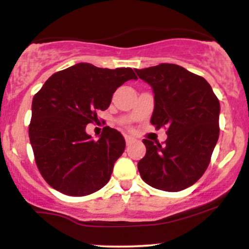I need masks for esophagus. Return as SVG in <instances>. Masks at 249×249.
<instances>
[{
    "instance_id": "34e87169",
    "label": "esophagus",
    "mask_w": 249,
    "mask_h": 249,
    "mask_svg": "<svg viewBox=\"0 0 249 249\" xmlns=\"http://www.w3.org/2000/svg\"><path fill=\"white\" fill-rule=\"evenodd\" d=\"M125 142H126V145H127V146H130V145L132 144V142H133L134 141H133V138H131V137L126 136V137H125Z\"/></svg>"
}]
</instances>
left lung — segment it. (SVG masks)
Here are the masks:
<instances>
[{
	"instance_id": "1",
	"label": "left lung",
	"mask_w": 249,
	"mask_h": 249,
	"mask_svg": "<svg viewBox=\"0 0 249 249\" xmlns=\"http://www.w3.org/2000/svg\"><path fill=\"white\" fill-rule=\"evenodd\" d=\"M151 85L154 110L151 124L166 127L167 139L142 142L146 154L138 171L146 184L166 192L192 186L210 165L219 138L220 103L204 77L170 63L134 70Z\"/></svg>"
}]
</instances>
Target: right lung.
Listing matches in <instances>:
<instances>
[{
  "label": "right lung",
  "instance_id": "obj_1",
  "mask_svg": "<svg viewBox=\"0 0 249 249\" xmlns=\"http://www.w3.org/2000/svg\"><path fill=\"white\" fill-rule=\"evenodd\" d=\"M137 79L131 68L102 69L78 63L49 77L31 105L29 138L39 173L51 187L84 196L104 187L125 150L119 131L105 126L98 141L85 132L113 92Z\"/></svg>",
  "mask_w": 249,
  "mask_h": 249
}]
</instances>
